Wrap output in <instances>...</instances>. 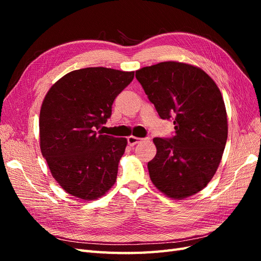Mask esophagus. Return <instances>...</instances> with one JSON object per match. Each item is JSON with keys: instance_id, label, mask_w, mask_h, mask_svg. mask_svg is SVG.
I'll list each match as a JSON object with an SVG mask.
<instances>
[{"instance_id": "esophagus-1", "label": "esophagus", "mask_w": 261, "mask_h": 261, "mask_svg": "<svg viewBox=\"0 0 261 261\" xmlns=\"http://www.w3.org/2000/svg\"><path fill=\"white\" fill-rule=\"evenodd\" d=\"M141 139L140 138H138V137H135V136H129L128 138H127V143H128V145L129 146H135L136 144H138L139 141H140Z\"/></svg>"}]
</instances>
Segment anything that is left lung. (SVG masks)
I'll return each mask as SVG.
<instances>
[{"label": "left lung", "instance_id": "1", "mask_svg": "<svg viewBox=\"0 0 261 261\" xmlns=\"http://www.w3.org/2000/svg\"><path fill=\"white\" fill-rule=\"evenodd\" d=\"M136 78L162 120H173L174 135L155 137L148 162L154 186L174 199L200 192L219 167L227 139L224 101L202 69L162 62L136 70Z\"/></svg>", "mask_w": 261, "mask_h": 261}]
</instances>
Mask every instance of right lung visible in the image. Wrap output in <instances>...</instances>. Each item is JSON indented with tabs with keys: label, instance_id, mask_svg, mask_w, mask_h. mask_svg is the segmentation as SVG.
Listing matches in <instances>:
<instances>
[{
	"label": "right lung",
	"instance_id": "1",
	"mask_svg": "<svg viewBox=\"0 0 261 261\" xmlns=\"http://www.w3.org/2000/svg\"><path fill=\"white\" fill-rule=\"evenodd\" d=\"M133 80L134 72L87 67L63 76L46 93L39 118L40 148L53 177L68 194L97 199L115 183L127 140L97 129Z\"/></svg>",
	"mask_w": 261,
	"mask_h": 261
}]
</instances>
